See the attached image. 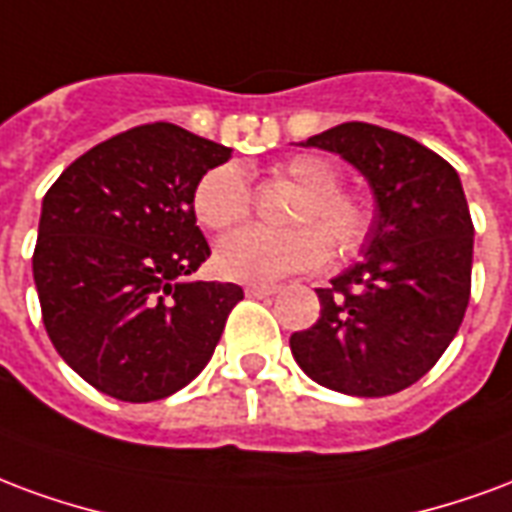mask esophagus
<instances>
[{
    "instance_id": "esophagus-1",
    "label": "esophagus",
    "mask_w": 512,
    "mask_h": 512,
    "mask_svg": "<svg viewBox=\"0 0 512 512\" xmlns=\"http://www.w3.org/2000/svg\"><path fill=\"white\" fill-rule=\"evenodd\" d=\"M278 292V286H272V283H248L245 286V294L248 297H270V294Z\"/></svg>"
}]
</instances>
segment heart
Here are the masks:
<instances>
[{"instance_id":"heart-1","label":"heart","mask_w":512,"mask_h":512,"mask_svg":"<svg viewBox=\"0 0 512 512\" xmlns=\"http://www.w3.org/2000/svg\"><path fill=\"white\" fill-rule=\"evenodd\" d=\"M272 179L300 190L289 212L294 229L248 226L220 240L215 261L231 281L275 283L292 272L319 270L330 259L363 251L374 226V210L365 196L341 188V169L322 155H294L272 166ZM253 210L251 182L237 163L215 166L193 190V212L204 229L237 226Z\"/></svg>"}]
</instances>
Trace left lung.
Returning <instances> with one entry per match:
<instances>
[{"instance_id":"left-lung-1","label":"left lung","mask_w":512,"mask_h":512,"mask_svg":"<svg viewBox=\"0 0 512 512\" xmlns=\"http://www.w3.org/2000/svg\"><path fill=\"white\" fill-rule=\"evenodd\" d=\"M305 147L363 171L376 215L365 259L316 289L322 316L289 338L294 360L335 393H401L445 354L469 305L475 226L461 179L434 149L368 122H343Z\"/></svg>"}]
</instances>
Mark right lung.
<instances>
[{"label": "right lung", "instance_id": "1", "mask_svg": "<svg viewBox=\"0 0 512 512\" xmlns=\"http://www.w3.org/2000/svg\"><path fill=\"white\" fill-rule=\"evenodd\" d=\"M229 158L223 144L152 122L84 152L48 188L32 256L43 324L100 393L160 401L210 363L242 289L188 281L210 256L193 190Z\"/></svg>", "mask_w": 512, "mask_h": 512}]
</instances>
